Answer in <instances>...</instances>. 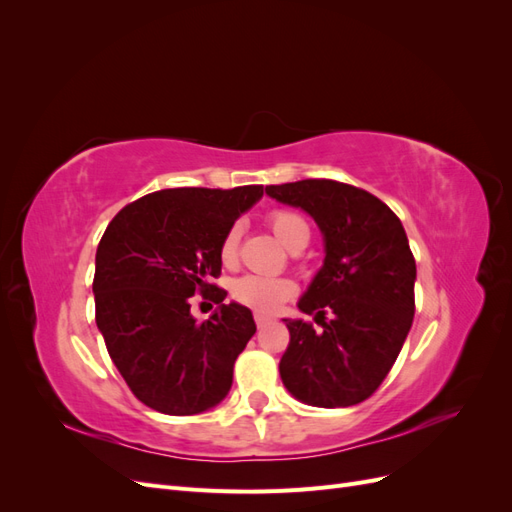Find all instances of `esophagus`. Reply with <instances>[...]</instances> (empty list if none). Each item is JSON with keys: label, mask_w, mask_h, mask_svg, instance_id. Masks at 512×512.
<instances>
[{"label": "esophagus", "mask_w": 512, "mask_h": 512, "mask_svg": "<svg viewBox=\"0 0 512 512\" xmlns=\"http://www.w3.org/2000/svg\"><path fill=\"white\" fill-rule=\"evenodd\" d=\"M254 320H256V327H258V329H262V327H265V324L269 322V318L260 316V314H256V316H254Z\"/></svg>", "instance_id": "esophagus-1"}]
</instances>
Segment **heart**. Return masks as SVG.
Segmentation results:
<instances>
[{
  "label": "heart",
  "instance_id": "obj_1",
  "mask_svg": "<svg viewBox=\"0 0 512 512\" xmlns=\"http://www.w3.org/2000/svg\"><path fill=\"white\" fill-rule=\"evenodd\" d=\"M267 224L273 235L280 239L290 250H301L312 237V228L299 211L292 209H273L267 215ZM241 245V226L232 224L220 241V260L224 267H235L239 260ZM297 292L292 280L288 277H269V275H243L232 284V299L237 303L250 307L252 312L260 316H273L282 309L286 301H290Z\"/></svg>",
  "mask_w": 512,
  "mask_h": 512
}]
</instances>
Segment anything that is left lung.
I'll list each match as a JSON object with an SVG mask.
<instances>
[{"label": "left lung", "mask_w": 512, "mask_h": 512, "mask_svg": "<svg viewBox=\"0 0 512 512\" xmlns=\"http://www.w3.org/2000/svg\"><path fill=\"white\" fill-rule=\"evenodd\" d=\"M267 194L305 209L327 243L324 267L299 301L322 331L286 320L282 382L309 406L361 404L391 371L414 320L416 262L406 230L380 198L342 181L267 185Z\"/></svg>", "instance_id": "left-lung-1"}]
</instances>
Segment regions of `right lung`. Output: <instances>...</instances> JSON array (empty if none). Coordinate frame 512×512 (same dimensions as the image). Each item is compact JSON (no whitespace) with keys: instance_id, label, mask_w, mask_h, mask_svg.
Returning a JSON list of instances; mask_svg holds the SVG:
<instances>
[{"instance_id":"add662e5","label":"right lung","mask_w":512,"mask_h":512,"mask_svg":"<svg viewBox=\"0 0 512 512\" xmlns=\"http://www.w3.org/2000/svg\"><path fill=\"white\" fill-rule=\"evenodd\" d=\"M262 196L175 188L123 207L96 252V324L136 399L170 416L205 412L228 395L232 367L256 333L252 312L222 303L220 241ZM194 293L221 305L209 321L189 314Z\"/></svg>"}]
</instances>
